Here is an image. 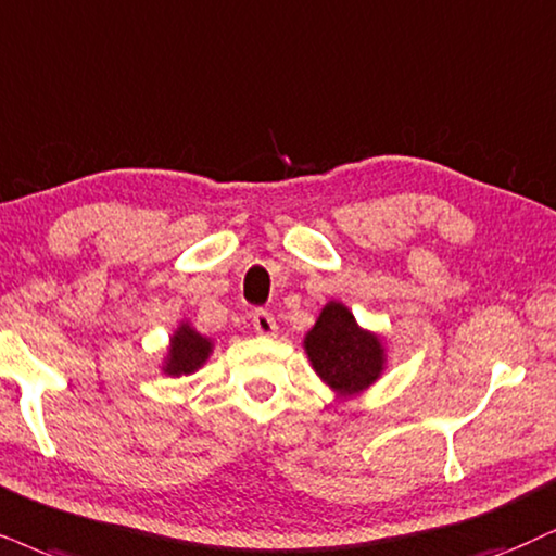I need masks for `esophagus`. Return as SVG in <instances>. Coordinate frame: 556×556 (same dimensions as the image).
Segmentation results:
<instances>
[{
	"label": "esophagus",
	"mask_w": 556,
	"mask_h": 556,
	"mask_svg": "<svg viewBox=\"0 0 556 556\" xmlns=\"http://www.w3.org/2000/svg\"><path fill=\"white\" fill-rule=\"evenodd\" d=\"M252 327H255L257 334H265V338H270V334H276V330H278L276 317L265 309L252 312Z\"/></svg>",
	"instance_id": "34e87169"
}]
</instances>
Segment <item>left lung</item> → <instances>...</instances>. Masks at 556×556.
I'll use <instances>...</instances> for the list:
<instances>
[{"mask_svg":"<svg viewBox=\"0 0 556 556\" xmlns=\"http://www.w3.org/2000/svg\"><path fill=\"white\" fill-rule=\"evenodd\" d=\"M314 371L334 392L355 394L379 379L383 351L376 334L363 332L342 304H327L304 340Z\"/></svg>","mask_w":556,"mask_h":556,"instance_id":"8db88e82","label":"left lung"}]
</instances>
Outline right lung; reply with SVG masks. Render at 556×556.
I'll list each match as a JSON object with an SVG mask.
<instances>
[{
	"mask_svg": "<svg viewBox=\"0 0 556 556\" xmlns=\"http://www.w3.org/2000/svg\"><path fill=\"white\" fill-rule=\"evenodd\" d=\"M211 342L201 338L190 327H180L173 338V348H169V363L167 374L180 376V374H193L201 363L208 358Z\"/></svg>",
	"mask_w": 556,
	"mask_h": 556,
	"instance_id": "1",
	"label": "right lung"
}]
</instances>
